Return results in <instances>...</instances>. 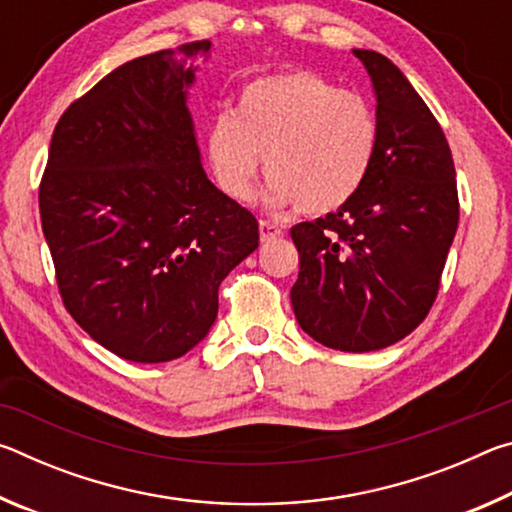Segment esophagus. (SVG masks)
<instances>
[{"label":"esophagus","instance_id":"obj_1","mask_svg":"<svg viewBox=\"0 0 512 512\" xmlns=\"http://www.w3.org/2000/svg\"><path fill=\"white\" fill-rule=\"evenodd\" d=\"M284 235V230L280 228L277 223L271 221H259V237L266 244V241H273V239H280Z\"/></svg>","mask_w":512,"mask_h":512}]
</instances>
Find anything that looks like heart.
I'll return each mask as SVG.
<instances>
[{"instance_id": "1", "label": "heart", "mask_w": 512, "mask_h": 512, "mask_svg": "<svg viewBox=\"0 0 512 512\" xmlns=\"http://www.w3.org/2000/svg\"><path fill=\"white\" fill-rule=\"evenodd\" d=\"M377 146V112L363 94L289 69L250 81L237 110L214 117L207 162L225 196L248 201L264 155L268 203L327 214L359 194Z\"/></svg>"}]
</instances>
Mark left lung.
Returning a JSON list of instances; mask_svg holds the SVG:
<instances>
[{
	"label": "left lung",
	"mask_w": 512,
	"mask_h": 512,
	"mask_svg": "<svg viewBox=\"0 0 512 512\" xmlns=\"http://www.w3.org/2000/svg\"><path fill=\"white\" fill-rule=\"evenodd\" d=\"M352 51L377 97V155L350 203L291 228L300 257L291 305L314 341L372 352L427 318L458 228V192L427 103L386 56Z\"/></svg>",
	"instance_id": "obj_1"
}]
</instances>
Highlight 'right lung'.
<instances>
[{
	"instance_id": "right-lung-1",
	"label": "right lung",
	"mask_w": 512,
	"mask_h": 512,
	"mask_svg": "<svg viewBox=\"0 0 512 512\" xmlns=\"http://www.w3.org/2000/svg\"><path fill=\"white\" fill-rule=\"evenodd\" d=\"M212 42L128 60L58 119L40 219L60 298L103 348L162 363L201 343L259 223L201 164L187 88Z\"/></svg>"
}]
</instances>
